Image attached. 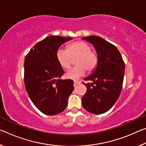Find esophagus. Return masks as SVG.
I'll use <instances>...</instances> for the list:
<instances>
[{"label": "esophagus", "instance_id": "obj_1", "mask_svg": "<svg viewBox=\"0 0 146 146\" xmlns=\"http://www.w3.org/2000/svg\"><path fill=\"white\" fill-rule=\"evenodd\" d=\"M81 83V82L80 80H74V86H76V85H77V84H80Z\"/></svg>", "mask_w": 146, "mask_h": 146}]
</instances>
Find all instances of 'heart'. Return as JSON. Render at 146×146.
<instances>
[{
  "label": "heart",
  "instance_id": "obj_1",
  "mask_svg": "<svg viewBox=\"0 0 146 146\" xmlns=\"http://www.w3.org/2000/svg\"><path fill=\"white\" fill-rule=\"evenodd\" d=\"M91 49L90 45L85 42L78 41L68 45L67 49L60 48L56 51V60L64 69L70 68L72 58L78 56L75 60L76 66L66 73V77L77 80L84 75L86 70L89 72L95 70L98 64V56Z\"/></svg>",
  "mask_w": 146,
  "mask_h": 146
}]
</instances>
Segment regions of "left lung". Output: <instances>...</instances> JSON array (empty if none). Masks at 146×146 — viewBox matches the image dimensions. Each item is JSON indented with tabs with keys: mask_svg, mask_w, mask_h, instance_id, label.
I'll return each instance as SVG.
<instances>
[{
	"mask_svg": "<svg viewBox=\"0 0 146 146\" xmlns=\"http://www.w3.org/2000/svg\"><path fill=\"white\" fill-rule=\"evenodd\" d=\"M92 44L98 56L93 73L84 80L87 91L82 98L84 108L91 113L107 112L117 102L122 88L125 64L117 47L97 36L82 37Z\"/></svg>",
	"mask_w": 146,
	"mask_h": 146,
	"instance_id": "obj_1",
	"label": "left lung"
}]
</instances>
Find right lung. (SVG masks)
<instances>
[{"mask_svg": "<svg viewBox=\"0 0 146 146\" xmlns=\"http://www.w3.org/2000/svg\"><path fill=\"white\" fill-rule=\"evenodd\" d=\"M71 39L49 36L36 43L25 57L26 91L33 104L47 115L64 111L74 89L72 80L60 79L64 71L56 57L59 47Z\"/></svg>", "mask_w": 146, "mask_h": 146, "instance_id": "1", "label": "right lung"}]
</instances>
